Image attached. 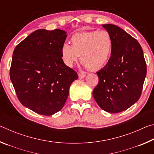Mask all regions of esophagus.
<instances>
[{
	"label": "esophagus",
	"instance_id": "esophagus-1",
	"mask_svg": "<svg viewBox=\"0 0 154 154\" xmlns=\"http://www.w3.org/2000/svg\"><path fill=\"white\" fill-rule=\"evenodd\" d=\"M78 76L79 78H84L85 77V74L83 73V72H79V73H78Z\"/></svg>",
	"mask_w": 154,
	"mask_h": 154
}]
</instances>
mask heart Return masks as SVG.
<instances>
[{
	"mask_svg": "<svg viewBox=\"0 0 154 154\" xmlns=\"http://www.w3.org/2000/svg\"><path fill=\"white\" fill-rule=\"evenodd\" d=\"M71 44L62 46V60L68 66H72L79 57L82 63L90 70L105 66L111 55L113 39L106 30H94L75 34Z\"/></svg>",
	"mask_w": 154,
	"mask_h": 154,
	"instance_id": "1",
	"label": "heart"
}]
</instances>
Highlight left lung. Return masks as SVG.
<instances>
[{
	"mask_svg": "<svg viewBox=\"0 0 154 154\" xmlns=\"http://www.w3.org/2000/svg\"><path fill=\"white\" fill-rule=\"evenodd\" d=\"M113 39L111 56L96 73L98 85L93 90L96 102L104 111L119 113L128 109L141 95L147 64L137 39L113 24H103Z\"/></svg>",
	"mask_w": 154,
	"mask_h": 154,
	"instance_id": "left-lung-1",
	"label": "left lung"
}]
</instances>
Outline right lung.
<instances>
[{
    "mask_svg": "<svg viewBox=\"0 0 154 154\" xmlns=\"http://www.w3.org/2000/svg\"><path fill=\"white\" fill-rule=\"evenodd\" d=\"M64 30L39 29L18 44L13 53L10 79L23 105L36 113L51 116L66 102L76 71L66 66L61 50Z\"/></svg>",
    "mask_w": 154,
    "mask_h": 154,
    "instance_id": "1",
    "label": "right lung"
}]
</instances>
